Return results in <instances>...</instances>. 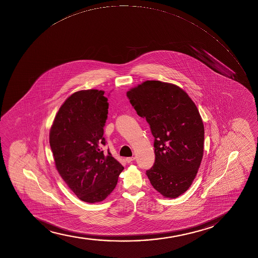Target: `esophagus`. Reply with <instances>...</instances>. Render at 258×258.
Instances as JSON below:
<instances>
[{"mask_svg":"<svg viewBox=\"0 0 258 258\" xmlns=\"http://www.w3.org/2000/svg\"><path fill=\"white\" fill-rule=\"evenodd\" d=\"M134 159H135V157H126V158H125V161H126V162L129 163H131V162L134 161Z\"/></svg>","mask_w":258,"mask_h":258,"instance_id":"obj_1","label":"esophagus"}]
</instances>
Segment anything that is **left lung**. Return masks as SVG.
I'll list each match as a JSON object with an SVG mask.
<instances>
[{
    "label": "left lung",
    "instance_id": "8db88e82",
    "mask_svg": "<svg viewBox=\"0 0 258 258\" xmlns=\"http://www.w3.org/2000/svg\"><path fill=\"white\" fill-rule=\"evenodd\" d=\"M154 137L155 163L146 175L155 189L176 198L191 186L202 163L204 124L197 107L181 88L146 81L126 93Z\"/></svg>",
    "mask_w": 258,
    "mask_h": 258
}]
</instances>
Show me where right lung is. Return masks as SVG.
Here are the masks:
<instances>
[{
  "instance_id": "1",
  "label": "right lung",
  "mask_w": 258,
  "mask_h": 258,
  "mask_svg": "<svg viewBox=\"0 0 258 258\" xmlns=\"http://www.w3.org/2000/svg\"><path fill=\"white\" fill-rule=\"evenodd\" d=\"M104 91L81 90L60 107L50 131V145L57 171L83 202H101L112 192L124 167L109 151L103 137L108 113Z\"/></svg>"
}]
</instances>
